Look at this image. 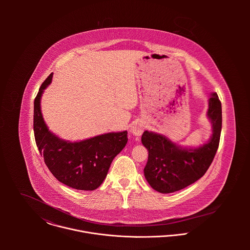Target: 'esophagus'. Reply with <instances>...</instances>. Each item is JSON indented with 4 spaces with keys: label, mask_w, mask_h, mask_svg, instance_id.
I'll return each mask as SVG.
<instances>
[{
    "label": "esophagus",
    "mask_w": 250,
    "mask_h": 250,
    "mask_svg": "<svg viewBox=\"0 0 250 250\" xmlns=\"http://www.w3.org/2000/svg\"><path fill=\"white\" fill-rule=\"evenodd\" d=\"M143 130H144V127H143V124L141 123H136L132 126V129H131V132L133 133V135L135 136H141L143 133Z\"/></svg>",
    "instance_id": "esophagus-1"
}]
</instances>
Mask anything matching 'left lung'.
<instances>
[{
    "label": "left lung",
    "mask_w": 250,
    "mask_h": 250,
    "mask_svg": "<svg viewBox=\"0 0 250 250\" xmlns=\"http://www.w3.org/2000/svg\"><path fill=\"white\" fill-rule=\"evenodd\" d=\"M208 116L213 123V135L208 143L195 149L180 148L164 136L143 133L142 143L148 150L144 176L155 190L174 192L206 173L217 151L221 133V102L216 93L209 99Z\"/></svg>",
    "instance_id": "8db88e82"
}]
</instances>
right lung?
Returning <instances> with one entry per match:
<instances>
[{"instance_id": "right-lung-1", "label": "right lung", "mask_w": 250, "mask_h": 250, "mask_svg": "<svg viewBox=\"0 0 250 250\" xmlns=\"http://www.w3.org/2000/svg\"><path fill=\"white\" fill-rule=\"evenodd\" d=\"M52 77L53 73L42 83L35 99L36 146L47 167L60 182L76 189L93 190L103 183L112 160L125 147L128 133H108L79 143L64 142L53 135L40 110V97Z\"/></svg>"}]
</instances>
